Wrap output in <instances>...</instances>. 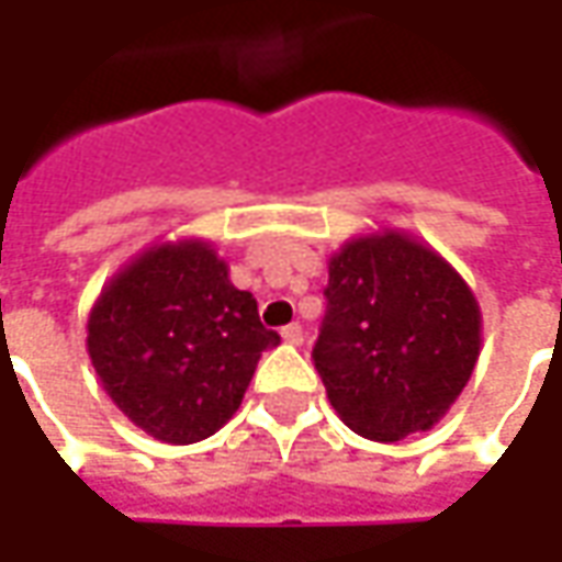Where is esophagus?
Wrapping results in <instances>:
<instances>
[{
	"instance_id": "esophagus-1",
	"label": "esophagus",
	"mask_w": 562,
	"mask_h": 562,
	"mask_svg": "<svg viewBox=\"0 0 562 562\" xmlns=\"http://www.w3.org/2000/svg\"><path fill=\"white\" fill-rule=\"evenodd\" d=\"M281 337H284V344H293V347H300L303 344V328L293 322V325H288V328H281Z\"/></svg>"
}]
</instances>
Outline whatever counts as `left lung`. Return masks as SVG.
Here are the masks:
<instances>
[{"mask_svg": "<svg viewBox=\"0 0 562 562\" xmlns=\"http://www.w3.org/2000/svg\"><path fill=\"white\" fill-rule=\"evenodd\" d=\"M313 362L337 416L372 441L428 431L463 394L482 313L457 269L409 234L344 244L328 262Z\"/></svg>", "mask_w": 562, "mask_h": 562, "instance_id": "left-lung-1", "label": "left lung"}]
</instances>
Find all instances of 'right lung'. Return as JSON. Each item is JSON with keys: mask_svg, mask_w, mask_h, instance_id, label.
<instances>
[{"mask_svg": "<svg viewBox=\"0 0 562 562\" xmlns=\"http://www.w3.org/2000/svg\"><path fill=\"white\" fill-rule=\"evenodd\" d=\"M281 337L259 322L225 259L203 240L159 244L102 288L87 350L121 413L165 443L215 435L247 394L259 357Z\"/></svg>", "mask_w": 562, "mask_h": 562, "instance_id": "add662e5", "label": "right lung"}]
</instances>
